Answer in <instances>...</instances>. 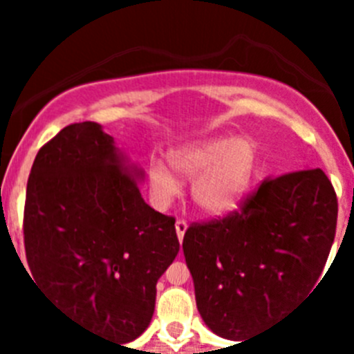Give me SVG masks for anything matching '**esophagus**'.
<instances>
[{
  "label": "esophagus",
  "instance_id": "esophagus-1",
  "mask_svg": "<svg viewBox=\"0 0 354 354\" xmlns=\"http://www.w3.org/2000/svg\"><path fill=\"white\" fill-rule=\"evenodd\" d=\"M187 230V223L184 220H177V223H175V232H177V237H179V243H183L184 239V234H186Z\"/></svg>",
  "mask_w": 354,
  "mask_h": 354
}]
</instances>
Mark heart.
Segmentation results:
<instances>
[{"label": "heart", "mask_w": 354, "mask_h": 354, "mask_svg": "<svg viewBox=\"0 0 354 354\" xmlns=\"http://www.w3.org/2000/svg\"><path fill=\"white\" fill-rule=\"evenodd\" d=\"M171 170L186 180H195L193 202L204 214L221 218L243 204L252 186L257 152L250 140L216 136L186 143L168 154ZM150 193L159 205L171 204L179 183L161 161L150 162Z\"/></svg>", "instance_id": "obj_1"}]
</instances>
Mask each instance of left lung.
<instances>
[{
  "instance_id": "8db88e82",
  "label": "left lung",
  "mask_w": 354,
  "mask_h": 354,
  "mask_svg": "<svg viewBox=\"0 0 354 354\" xmlns=\"http://www.w3.org/2000/svg\"><path fill=\"white\" fill-rule=\"evenodd\" d=\"M337 211L315 168L268 177L239 212L187 228L184 257L209 330L246 342L305 298L326 264Z\"/></svg>"
}]
</instances>
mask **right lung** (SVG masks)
<instances>
[{"instance_id": "add662e5", "label": "right lung", "mask_w": 354, "mask_h": 354, "mask_svg": "<svg viewBox=\"0 0 354 354\" xmlns=\"http://www.w3.org/2000/svg\"><path fill=\"white\" fill-rule=\"evenodd\" d=\"M143 179L95 122L62 129L39 150L28 179L31 274L72 319L115 344L147 330L156 283L180 248L174 218L143 200Z\"/></svg>"}]
</instances>
